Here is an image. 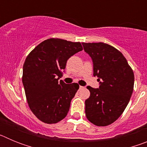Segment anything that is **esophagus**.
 I'll use <instances>...</instances> for the list:
<instances>
[{"label":"esophagus","mask_w":147,"mask_h":147,"mask_svg":"<svg viewBox=\"0 0 147 147\" xmlns=\"http://www.w3.org/2000/svg\"><path fill=\"white\" fill-rule=\"evenodd\" d=\"M82 88H84V87H82V86H80V89H82Z\"/></svg>","instance_id":"1"}]
</instances>
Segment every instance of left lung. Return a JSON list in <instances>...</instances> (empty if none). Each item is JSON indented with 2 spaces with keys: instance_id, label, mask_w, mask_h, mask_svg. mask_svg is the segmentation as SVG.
Returning a JSON list of instances; mask_svg holds the SVG:
<instances>
[{
  "instance_id": "1",
  "label": "left lung",
  "mask_w": 147,
  "mask_h": 147,
  "mask_svg": "<svg viewBox=\"0 0 147 147\" xmlns=\"http://www.w3.org/2000/svg\"><path fill=\"white\" fill-rule=\"evenodd\" d=\"M93 63V76L99 88L88 86L90 97L85 100V115L92 124L105 127L121 116L129 102L134 87V73L124 55L104 42H82Z\"/></svg>"
}]
</instances>
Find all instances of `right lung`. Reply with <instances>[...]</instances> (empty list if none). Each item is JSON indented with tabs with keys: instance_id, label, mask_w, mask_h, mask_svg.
<instances>
[{
	"instance_id": "obj_1",
	"label": "right lung",
	"mask_w": 147,
	"mask_h": 147,
	"mask_svg": "<svg viewBox=\"0 0 147 147\" xmlns=\"http://www.w3.org/2000/svg\"><path fill=\"white\" fill-rule=\"evenodd\" d=\"M82 49L80 42L50 38L27 56L22 81L30 110L41 121L55 124L67 115L80 86L59 80L67 59Z\"/></svg>"
}]
</instances>
